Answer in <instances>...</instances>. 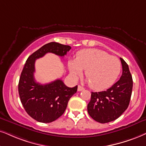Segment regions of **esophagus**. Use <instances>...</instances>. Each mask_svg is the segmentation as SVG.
<instances>
[{
  "label": "esophagus",
  "instance_id": "1",
  "mask_svg": "<svg viewBox=\"0 0 146 146\" xmlns=\"http://www.w3.org/2000/svg\"><path fill=\"white\" fill-rule=\"evenodd\" d=\"M84 90V88H83L82 86H78V87H77V90H78L79 92H81V91H82V90Z\"/></svg>",
  "mask_w": 146,
  "mask_h": 146
}]
</instances>
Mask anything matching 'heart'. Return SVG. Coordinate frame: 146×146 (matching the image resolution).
<instances>
[{"label": "heart", "mask_w": 146, "mask_h": 146, "mask_svg": "<svg viewBox=\"0 0 146 146\" xmlns=\"http://www.w3.org/2000/svg\"><path fill=\"white\" fill-rule=\"evenodd\" d=\"M71 73L75 76L85 75L90 86L96 90L109 88L116 82L121 70V63L116 56L99 49H86L78 52L75 59L68 63Z\"/></svg>", "instance_id": "1"}]
</instances>
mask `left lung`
<instances>
[{
    "label": "left lung",
    "mask_w": 146,
    "mask_h": 146,
    "mask_svg": "<svg viewBox=\"0 0 146 146\" xmlns=\"http://www.w3.org/2000/svg\"><path fill=\"white\" fill-rule=\"evenodd\" d=\"M120 59L123 73L119 80L106 91L92 92L88 112L98 123H109L118 119L129 104L133 79L128 64L122 58Z\"/></svg>",
    "instance_id": "obj_1"
}]
</instances>
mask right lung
Wrapping results in <instances>:
<instances>
[{"label": "right lung", "mask_w": 146, "mask_h": 146, "mask_svg": "<svg viewBox=\"0 0 146 146\" xmlns=\"http://www.w3.org/2000/svg\"><path fill=\"white\" fill-rule=\"evenodd\" d=\"M71 48L69 46L50 42L31 54L24 65L18 85L20 100L27 113L38 122L51 123L58 119L77 92V86L69 88L61 79L44 85L37 83L34 79L36 60L48 52L64 56Z\"/></svg>", "instance_id": "obj_1"}]
</instances>
